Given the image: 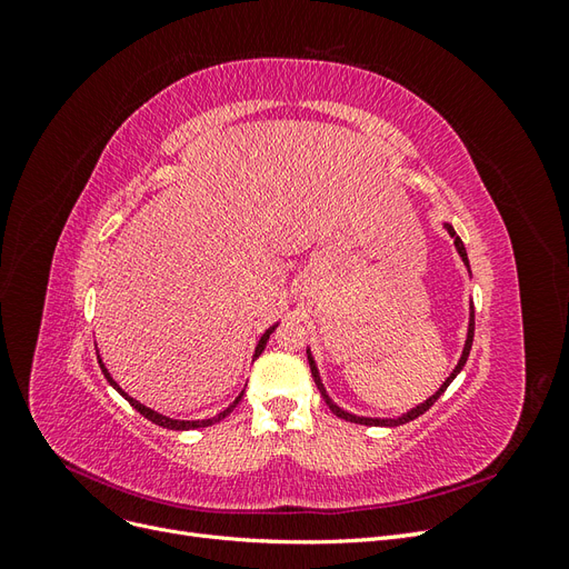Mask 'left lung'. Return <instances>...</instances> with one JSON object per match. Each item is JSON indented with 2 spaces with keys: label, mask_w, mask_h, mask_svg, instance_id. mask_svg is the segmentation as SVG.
Instances as JSON below:
<instances>
[{
  "label": "left lung",
  "mask_w": 569,
  "mask_h": 569,
  "mask_svg": "<svg viewBox=\"0 0 569 569\" xmlns=\"http://www.w3.org/2000/svg\"><path fill=\"white\" fill-rule=\"evenodd\" d=\"M446 230H449V234L453 237V244H456V249H458V253H460V258H462V263L470 268V261H468V251H465V244H462V239L456 234V230L449 226V222H446ZM472 337H475V308L470 306V325H468V339H465V347H462V356H460V360H458V366H456V370L446 377V382L439 387V391L435 393V396H429V399L425 401V403H420V406H416L412 410H408V412H403V416H399V418H360V416H351V412H347V410H341L330 396H327V391H325V387H322V380H320V372H318V366H316V360H313V356H311V349H306V353H308V363H311V372H313V380H316V385H318V389H320V393H322V399H325V403L330 406V410L335 412L337 418H341V420H349V422H356V425H377V427H399V425H406V422H410V420H416V418H420L422 412H427L429 408H432L435 403H437V399L439 396L446 391V387H449L453 380H456V375L462 370V366H465V360H468V356H470V349H472Z\"/></svg>",
  "instance_id": "1"
}]
</instances>
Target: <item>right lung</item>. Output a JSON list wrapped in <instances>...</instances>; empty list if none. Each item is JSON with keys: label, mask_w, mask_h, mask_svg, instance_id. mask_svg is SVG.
I'll use <instances>...</instances> for the list:
<instances>
[{"label": "right lung", "mask_w": 569, "mask_h": 569, "mask_svg": "<svg viewBox=\"0 0 569 569\" xmlns=\"http://www.w3.org/2000/svg\"><path fill=\"white\" fill-rule=\"evenodd\" d=\"M274 327H278V325H272V327H268V330L261 335V339H258V343H256V351H253V358H258V356H261L263 353V349H266V343H268V339H270V335H272V330H274ZM99 358V356H97ZM99 368H101V372H104V377H107V382L120 393V396H123V399L137 410V412H140V416H144L147 420H151L153 425H159V427H166V429H178V432H184V429H199V427H209V425H213V422H220V420H226L228 416H230V412L234 410V406L239 403V401H242V396H244V391L242 393H239L237 396V399L226 408V410H222V412H218V416L216 418H209V420H173V418H168V416H161V412H157V410H151V408H147L144 403H140V401H134L132 399V396H128L123 389H120L116 382H113V377H111V372L107 370V366L104 363H101V358H99Z\"/></svg>", "instance_id": "add662e5"}]
</instances>
